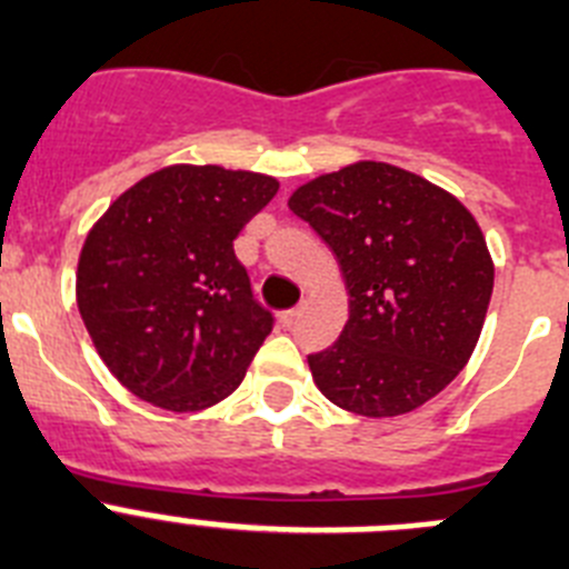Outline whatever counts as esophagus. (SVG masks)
<instances>
[{
  "mask_svg": "<svg viewBox=\"0 0 569 569\" xmlns=\"http://www.w3.org/2000/svg\"><path fill=\"white\" fill-rule=\"evenodd\" d=\"M302 315V306H297V309H289V311H283V315H280V320L286 322V326H291V322L297 320V317Z\"/></svg>",
  "mask_w": 569,
  "mask_h": 569,
  "instance_id": "obj_1",
  "label": "esophagus"
}]
</instances>
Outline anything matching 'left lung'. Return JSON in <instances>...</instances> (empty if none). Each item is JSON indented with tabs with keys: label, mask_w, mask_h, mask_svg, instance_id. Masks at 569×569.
Segmentation results:
<instances>
[{
	"label": "left lung",
	"mask_w": 569,
	"mask_h": 569,
	"mask_svg": "<svg viewBox=\"0 0 569 569\" xmlns=\"http://www.w3.org/2000/svg\"><path fill=\"white\" fill-rule=\"evenodd\" d=\"M295 216L337 254L350 317L309 368L328 401L357 416H405L469 362L486 322L493 263L455 196L387 162L302 184Z\"/></svg>",
	"instance_id": "obj_1"
}]
</instances>
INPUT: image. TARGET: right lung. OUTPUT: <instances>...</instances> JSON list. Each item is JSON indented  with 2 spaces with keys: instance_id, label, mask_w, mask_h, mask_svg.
Returning a JSON list of instances; mask_svg holds the SVG:
<instances>
[{
  "instance_id": "add662e5",
  "label": "right lung",
  "mask_w": 569,
  "mask_h": 569,
  "mask_svg": "<svg viewBox=\"0 0 569 569\" xmlns=\"http://www.w3.org/2000/svg\"><path fill=\"white\" fill-rule=\"evenodd\" d=\"M278 193L272 177L171 164L126 190L78 260V311L106 368L162 410L219 405L274 326L232 241Z\"/></svg>"
}]
</instances>
